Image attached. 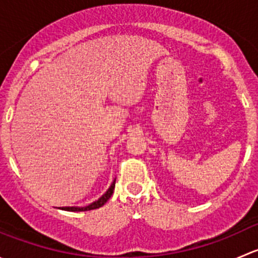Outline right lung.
<instances>
[{
    "label": "right lung",
    "mask_w": 258,
    "mask_h": 258,
    "mask_svg": "<svg viewBox=\"0 0 258 258\" xmlns=\"http://www.w3.org/2000/svg\"><path fill=\"white\" fill-rule=\"evenodd\" d=\"M114 183H116V179H113V182H112V184L110 186V188H108L107 191H106L105 194H103L102 196L97 200V201L92 202V204L88 205V206H85V207H59V209L64 210V211H71V212H81V211H90V210L100 209V207H102L103 205H105L106 202L110 200V197L112 196L113 189H114Z\"/></svg>",
    "instance_id": "1"
}]
</instances>
